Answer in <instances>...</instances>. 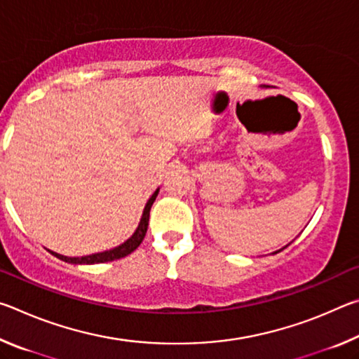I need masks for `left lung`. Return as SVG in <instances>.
Listing matches in <instances>:
<instances>
[{"mask_svg": "<svg viewBox=\"0 0 359 359\" xmlns=\"http://www.w3.org/2000/svg\"><path fill=\"white\" fill-rule=\"evenodd\" d=\"M287 247H288V245H287ZM283 248H285V247H283ZM283 248H280V250H283ZM280 250H277V252H274V253H278Z\"/></svg>", "mask_w": 359, "mask_h": 359, "instance_id": "left-lung-1", "label": "left lung"}]
</instances>
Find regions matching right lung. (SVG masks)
<instances>
[{
	"mask_svg": "<svg viewBox=\"0 0 359 359\" xmlns=\"http://www.w3.org/2000/svg\"><path fill=\"white\" fill-rule=\"evenodd\" d=\"M158 191H160V188H156L155 193L151 194L149 198L147 204H145L144 212H142V217H141V222H139L137 228L135 233L130 239H126L123 244H120L117 247L111 248V250H106V252H100V253H93V255H87V257H65V255H60L55 253L52 250L50 252L53 257H57L58 259L66 261V263H71V264H98V263H107V261H114V259H120L123 257H128L130 253H133L136 250V248L141 245V242L145 238V233H147V226H149V217H150V209H151V204L158 196Z\"/></svg>",
	"mask_w": 359,
	"mask_h": 359,
	"instance_id": "1",
	"label": "right lung"
}]
</instances>
